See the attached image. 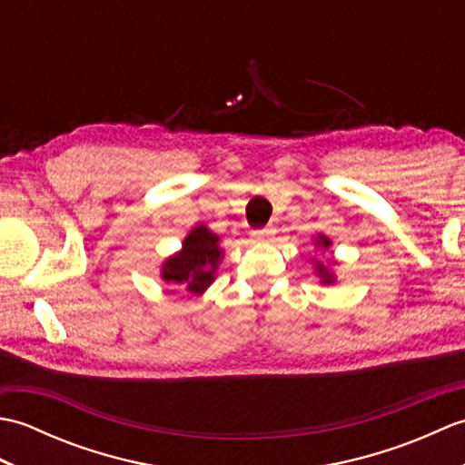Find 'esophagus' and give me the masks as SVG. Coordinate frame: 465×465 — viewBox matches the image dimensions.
I'll return each mask as SVG.
<instances>
[{
  "label": "esophagus",
  "instance_id": "34e87169",
  "mask_svg": "<svg viewBox=\"0 0 465 465\" xmlns=\"http://www.w3.org/2000/svg\"><path fill=\"white\" fill-rule=\"evenodd\" d=\"M273 235H275V227H272V225L262 227V230H253V232H252V238H253L255 242H262V243L272 242Z\"/></svg>",
  "mask_w": 465,
  "mask_h": 465
}]
</instances>
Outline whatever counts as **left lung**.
I'll return each instance as SVG.
<instances>
[{
  "label": "left lung",
  "instance_id": "8db88e82",
  "mask_svg": "<svg viewBox=\"0 0 465 465\" xmlns=\"http://www.w3.org/2000/svg\"><path fill=\"white\" fill-rule=\"evenodd\" d=\"M318 243H320V245H323V248H328V245H330V240H328V238H323V235H320ZM315 268H318L320 275L323 278V283H331V282H333V275L328 272V268H325L323 263H318V265H315Z\"/></svg>",
  "mask_w": 465,
  "mask_h": 465
}]
</instances>
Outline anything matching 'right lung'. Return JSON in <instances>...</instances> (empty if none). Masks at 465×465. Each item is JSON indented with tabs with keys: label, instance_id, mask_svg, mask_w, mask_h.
<instances>
[{
	"label": "right lung",
	"instance_id": "1",
	"mask_svg": "<svg viewBox=\"0 0 465 465\" xmlns=\"http://www.w3.org/2000/svg\"><path fill=\"white\" fill-rule=\"evenodd\" d=\"M220 238L207 227L197 225L183 240V250L163 263V280L175 283L187 293H202L213 282L220 262Z\"/></svg>",
	"mask_w": 465,
	"mask_h": 465
}]
</instances>
